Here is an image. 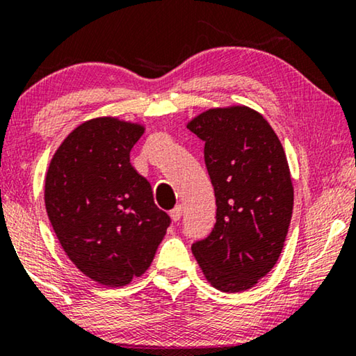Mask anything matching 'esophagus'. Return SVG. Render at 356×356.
<instances>
[{
	"label": "esophagus",
	"instance_id": "1",
	"mask_svg": "<svg viewBox=\"0 0 356 356\" xmlns=\"http://www.w3.org/2000/svg\"><path fill=\"white\" fill-rule=\"evenodd\" d=\"M169 216H171L172 222H179L180 217H182V208H180V206H176V208L169 212Z\"/></svg>",
	"mask_w": 356,
	"mask_h": 356
}]
</instances>
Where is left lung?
<instances>
[{
    "mask_svg": "<svg viewBox=\"0 0 356 356\" xmlns=\"http://www.w3.org/2000/svg\"><path fill=\"white\" fill-rule=\"evenodd\" d=\"M204 142L216 224L192 251L206 280L224 293L252 288L277 264L293 216L294 190L283 145L248 107L208 110L188 123Z\"/></svg>",
    "mask_w": 356,
    "mask_h": 356,
    "instance_id": "left-lung-1",
    "label": "left lung"
}]
</instances>
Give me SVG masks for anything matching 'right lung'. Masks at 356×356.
Wrapping results in <instances>:
<instances>
[{
	"label": "right lung",
	"mask_w": 356,
	"mask_h": 356,
	"mask_svg": "<svg viewBox=\"0 0 356 356\" xmlns=\"http://www.w3.org/2000/svg\"><path fill=\"white\" fill-rule=\"evenodd\" d=\"M139 124L95 118L70 132L51 160L44 203L63 251L104 286H124L155 257L171 217L129 163Z\"/></svg>",
	"instance_id": "right-lung-1"
}]
</instances>
